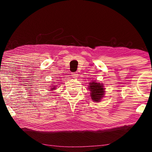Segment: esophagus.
Wrapping results in <instances>:
<instances>
[{"instance_id": "obj_1", "label": "esophagus", "mask_w": 152, "mask_h": 152, "mask_svg": "<svg viewBox=\"0 0 152 152\" xmlns=\"http://www.w3.org/2000/svg\"><path fill=\"white\" fill-rule=\"evenodd\" d=\"M72 76L73 78H77V77L78 76V74L76 72H73V73H72Z\"/></svg>"}]
</instances>
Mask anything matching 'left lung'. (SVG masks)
<instances>
[{
	"label": "left lung",
	"mask_w": 152,
	"mask_h": 152,
	"mask_svg": "<svg viewBox=\"0 0 152 152\" xmlns=\"http://www.w3.org/2000/svg\"><path fill=\"white\" fill-rule=\"evenodd\" d=\"M88 89L91 91V99L94 102H100L102 98L104 97V89L102 83H99L95 81L90 82Z\"/></svg>",
	"instance_id": "left-lung-1"
}]
</instances>
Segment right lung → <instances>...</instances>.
Segmentation results:
<instances>
[{
    "label": "right lung",
    "mask_w": 152,
    "mask_h": 152,
    "mask_svg": "<svg viewBox=\"0 0 152 152\" xmlns=\"http://www.w3.org/2000/svg\"><path fill=\"white\" fill-rule=\"evenodd\" d=\"M56 88V86H52V88H51V89H50V90H51V91H52V90H54Z\"/></svg>",
    "instance_id": "add662e5"
}]
</instances>
